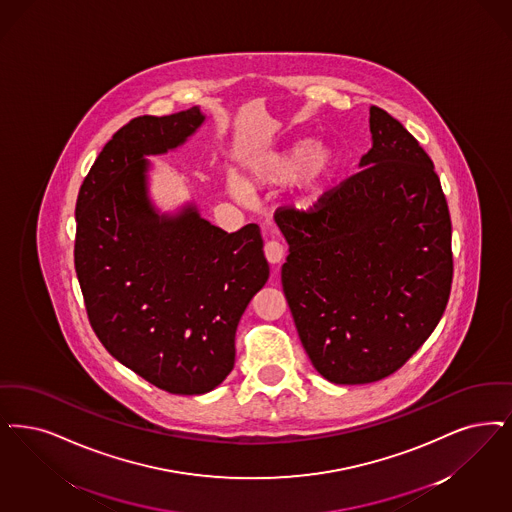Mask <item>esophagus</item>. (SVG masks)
<instances>
[{
	"mask_svg": "<svg viewBox=\"0 0 512 512\" xmlns=\"http://www.w3.org/2000/svg\"><path fill=\"white\" fill-rule=\"evenodd\" d=\"M284 255H286V249H284V246H282L278 240H268V242H266L265 257L268 259V263H270V265H278V263H282Z\"/></svg>",
	"mask_w": 512,
	"mask_h": 512,
	"instance_id": "obj_1",
	"label": "esophagus"
}]
</instances>
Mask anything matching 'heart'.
<instances>
[{"label": "heart", "instance_id": "heart-1", "mask_svg": "<svg viewBox=\"0 0 512 512\" xmlns=\"http://www.w3.org/2000/svg\"><path fill=\"white\" fill-rule=\"evenodd\" d=\"M335 169V154L326 144L303 141L282 152H268L259 156L247 171L251 186H278L299 181V192L293 204L308 209L326 192ZM230 192L236 198L246 196V188L238 179H230Z\"/></svg>", "mask_w": 512, "mask_h": 512}]
</instances>
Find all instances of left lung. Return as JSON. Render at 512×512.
<instances>
[{
    "mask_svg": "<svg viewBox=\"0 0 512 512\" xmlns=\"http://www.w3.org/2000/svg\"><path fill=\"white\" fill-rule=\"evenodd\" d=\"M356 175L308 211L278 209L282 286L316 371L366 385L402 368L438 326L453 278L450 209L429 154L379 106Z\"/></svg>",
    "mask_w": 512,
    "mask_h": 512,
    "instance_id": "obj_1",
    "label": "left lung"
}]
</instances>
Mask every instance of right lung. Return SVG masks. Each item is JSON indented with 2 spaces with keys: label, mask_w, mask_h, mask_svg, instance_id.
<instances>
[{
  "label": "right lung",
  "mask_w": 512,
  "mask_h": 512,
  "mask_svg": "<svg viewBox=\"0 0 512 512\" xmlns=\"http://www.w3.org/2000/svg\"><path fill=\"white\" fill-rule=\"evenodd\" d=\"M192 106L141 116L104 144L76 202L74 263L91 328L125 368L171 394H205L234 368L236 328L270 274L259 226L228 234L194 204L160 213L146 156L186 143Z\"/></svg>",
  "instance_id": "1"
}]
</instances>
